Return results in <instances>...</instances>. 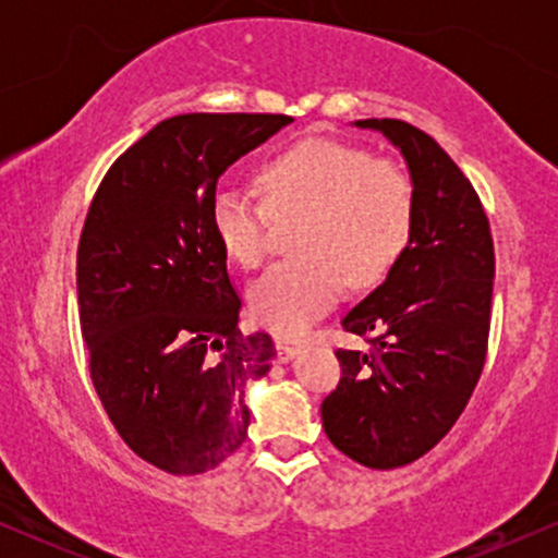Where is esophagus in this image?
Returning a JSON list of instances; mask_svg holds the SVG:
<instances>
[{
	"label": "esophagus",
	"mask_w": 558,
	"mask_h": 558,
	"mask_svg": "<svg viewBox=\"0 0 558 558\" xmlns=\"http://www.w3.org/2000/svg\"><path fill=\"white\" fill-rule=\"evenodd\" d=\"M275 349H278V360L280 362H291L293 356L299 354V345L288 343V341H278V343H275Z\"/></svg>",
	"instance_id": "obj_1"
}]
</instances>
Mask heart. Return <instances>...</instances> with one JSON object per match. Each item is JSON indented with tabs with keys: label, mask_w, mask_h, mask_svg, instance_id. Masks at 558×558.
<instances>
[{
	"label": "heart",
	"mask_w": 558,
	"mask_h": 558,
	"mask_svg": "<svg viewBox=\"0 0 558 558\" xmlns=\"http://www.w3.org/2000/svg\"><path fill=\"white\" fill-rule=\"evenodd\" d=\"M259 183L275 220H299L291 241L299 257L275 265L248 291L254 319L278 336H301L336 304L345 280L380 283L412 239V178L360 146L301 141L262 168ZM267 209L230 183L209 202L217 243L243 267L265 259Z\"/></svg>",
	"instance_id": "1"
}]
</instances>
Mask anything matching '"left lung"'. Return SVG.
I'll return each instance as SVG.
<instances>
[{
	"label": "left lung",
	"mask_w": 558,
	"mask_h": 558,
	"mask_svg": "<svg viewBox=\"0 0 558 558\" xmlns=\"http://www.w3.org/2000/svg\"><path fill=\"white\" fill-rule=\"evenodd\" d=\"M354 125L401 151L414 228L386 280L341 319L343 330L373 336V349L336 351L343 375L323 401V427L349 459L393 470L430 451L477 386L496 259L483 204L438 141L401 120Z\"/></svg>",
	"instance_id": "8db88e82"
}]
</instances>
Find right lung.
Here are the masks:
<instances>
[{"mask_svg": "<svg viewBox=\"0 0 558 558\" xmlns=\"http://www.w3.org/2000/svg\"><path fill=\"white\" fill-rule=\"evenodd\" d=\"M286 114H175L118 157L78 246L88 367L120 438L170 475H202L246 440V383L270 373L267 332L239 330L241 296L209 202L230 165Z\"/></svg>", "mask_w": 558, "mask_h": 558, "instance_id": "obj_1", "label": "right lung"}]
</instances>
